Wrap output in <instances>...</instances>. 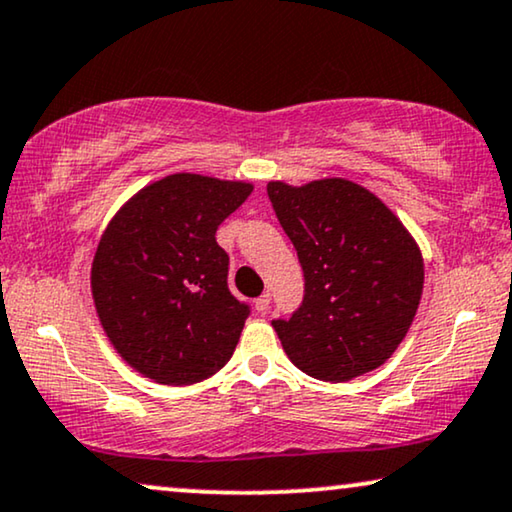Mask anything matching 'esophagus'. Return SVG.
Instances as JSON below:
<instances>
[{
  "label": "esophagus",
  "instance_id": "34e87169",
  "mask_svg": "<svg viewBox=\"0 0 512 512\" xmlns=\"http://www.w3.org/2000/svg\"><path fill=\"white\" fill-rule=\"evenodd\" d=\"M270 300H272L270 293H263V296H258V298H256V303H254V305H256V310L263 314V312L268 310V307H270Z\"/></svg>",
  "mask_w": 512,
  "mask_h": 512
}]
</instances>
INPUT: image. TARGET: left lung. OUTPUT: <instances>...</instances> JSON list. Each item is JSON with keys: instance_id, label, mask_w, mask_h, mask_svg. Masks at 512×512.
I'll use <instances>...</instances> for the list:
<instances>
[{"instance_id": "obj_1", "label": "left lung", "mask_w": 512, "mask_h": 512, "mask_svg": "<svg viewBox=\"0 0 512 512\" xmlns=\"http://www.w3.org/2000/svg\"><path fill=\"white\" fill-rule=\"evenodd\" d=\"M268 198L305 277L296 312L272 319L286 356L324 382L382 366L422 298L424 263L415 240L380 198L347 179L300 188L270 181Z\"/></svg>"}]
</instances>
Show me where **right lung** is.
<instances>
[{"instance_id":"add662e5","label":"right lung","mask_w":512,"mask_h":512,"mask_svg":"<svg viewBox=\"0 0 512 512\" xmlns=\"http://www.w3.org/2000/svg\"><path fill=\"white\" fill-rule=\"evenodd\" d=\"M251 184L172 174L139 191L104 230L93 298L111 345L139 373L186 387L226 366L251 314L230 293L216 230Z\"/></svg>"}]
</instances>
